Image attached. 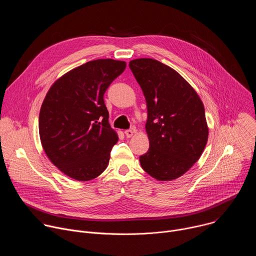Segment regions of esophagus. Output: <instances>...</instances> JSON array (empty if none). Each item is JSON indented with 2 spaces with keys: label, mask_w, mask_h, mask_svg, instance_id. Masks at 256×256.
<instances>
[{
  "label": "esophagus",
  "mask_w": 256,
  "mask_h": 256,
  "mask_svg": "<svg viewBox=\"0 0 256 256\" xmlns=\"http://www.w3.org/2000/svg\"><path fill=\"white\" fill-rule=\"evenodd\" d=\"M136 132V130H126V132H124V134H126V138H132V136H134V134Z\"/></svg>",
  "instance_id": "1"
}]
</instances>
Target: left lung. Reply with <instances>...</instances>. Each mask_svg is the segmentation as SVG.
<instances>
[{"instance_id": "left-lung-1", "label": "left lung", "mask_w": 256, "mask_h": 256, "mask_svg": "<svg viewBox=\"0 0 256 256\" xmlns=\"http://www.w3.org/2000/svg\"><path fill=\"white\" fill-rule=\"evenodd\" d=\"M130 68L148 107L149 151L142 168L159 181L184 175L202 156L208 128L202 99L172 68L153 58H136Z\"/></svg>"}]
</instances>
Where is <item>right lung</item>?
<instances>
[{"label":"right lung","mask_w":256,"mask_h":256,"mask_svg":"<svg viewBox=\"0 0 256 256\" xmlns=\"http://www.w3.org/2000/svg\"><path fill=\"white\" fill-rule=\"evenodd\" d=\"M126 66L103 58L66 72L50 88L40 112V136L50 160L66 176L89 181L107 167L118 140L108 124L104 93Z\"/></svg>","instance_id":"right-lung-1"}]
</instances>
